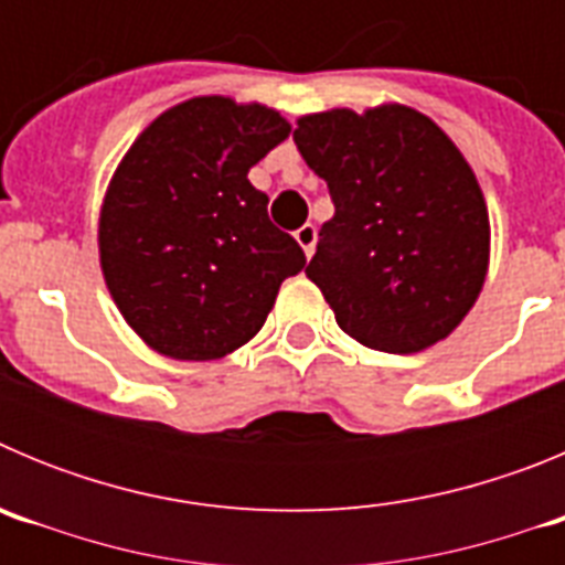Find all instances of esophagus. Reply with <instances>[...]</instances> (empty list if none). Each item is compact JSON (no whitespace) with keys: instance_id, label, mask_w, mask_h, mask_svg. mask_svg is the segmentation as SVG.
Returning a JSON list of instances; mask_svg holds the SVG:
<instances>
[{"instance_id":"obj_1","label":"esophagus","mask_w":565,"mask_h":565,"mask_svg":"<svg viewBox=\"0 0 565 565\" xmlns=\"http://www.w3.org/2000/svg\"><path fill=\"white\" fill-rule=\"evenodd\" d=\"M294 237H297V243L302 246L306 257H311L313 248H317V226H313V223H306V226H299L297 232H294Z\"/></svg>"}]
</instances>
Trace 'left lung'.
I'll return each mask as SVG.
<instances>
[{
  "instance_id": "obj_1",
  "label": "left lung",
  "mask_w": 565,
  "mask_h": 565,
  "mask_svg": "<svg viewBox=\"0 0 565 565\" xmlns=\"http://www.w3.org/2000/svg\"><path fill=\"white\" fill-rule=\"evenodd\" d=\"M294 143L333 201L306 274L337 326L384 353L456 331L489 263L487 203L456 143L402 104L306 115Z\"/></svg>"
}]
</instances>
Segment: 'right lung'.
<instances>
[{"mask_svg": "<svg viewBox=\"0 0 565 565\" xmlns=\"http://www.w3.org/2000/svg\"><path fill=\"white\" fill-rule=\"evenodd\" d=\"M288 132L277 109L201 96L158 115L118 163L98 223L102 271L152 351L186 362L237 351L282 279L306 268L248 181Z\"/></svg>", "mask_w": 565, "mask_h": 565, "instance_id": "right-lung-1", "label": "right lung"}]
</instances>
